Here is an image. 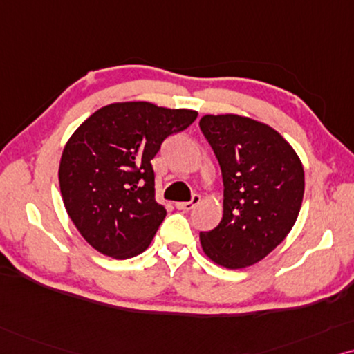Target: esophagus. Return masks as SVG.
I'll return each mask as SVG.
<instances>
[{"mask_svg":"<svg viewBox=\"0 0 354 354\" xmlns=\"http://www.w3.org/2000/svg\"><path fill=\"white\" fill-rule=\"evenodd\" d=\"M199 202H201V196L194 194L189 202H176V209L178 210H185V212L192 210L197 204H199Z\"/></svg>","mask_w":354,"mask_h":354,"instance_id":"esophagus-1","label":"esophagus"}]
</instances>
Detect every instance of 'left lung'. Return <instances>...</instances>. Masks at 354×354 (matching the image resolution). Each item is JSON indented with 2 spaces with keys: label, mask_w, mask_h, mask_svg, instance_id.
Masks as SVG:
<instances>
[{
  "label": "left lung",
  "mask_w": 354,
  "mask_h": 354,
  "mask_svg": "<svg viewBox=\"0 0 354 354\" xmlns=\"http://www.w3.org/2000/svg\"><path fill=\"white\" fill-rule=\"evenodd\" d=\"M202 133L223 178V216L199 234L202 251L225 268L262 261L286 238L304 196V168L288 140L252 118L205 115Z\"/></svg>",
  "instance_id": "1"
}]
</instances>
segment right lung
I'll list each match as a JSON object with an SVG mask.
<instances>
[{"label":"right lung","instance_id":"add662e5","mask_svg":"<svg viewBox=\"0 0 354 354\" xmlns=\"http://www.w3.org/2000/svg\"><path fill=\"white\" fill-rule=\"evenodd\" d=\"M196 118L186 108L118 102L74 131L61 155L59 189L69 218L93 249L129 259L149 248L167 215L155 201L150 160Z\"/></svg>","mask_w":354,"mask_h":354}]
</instances>
